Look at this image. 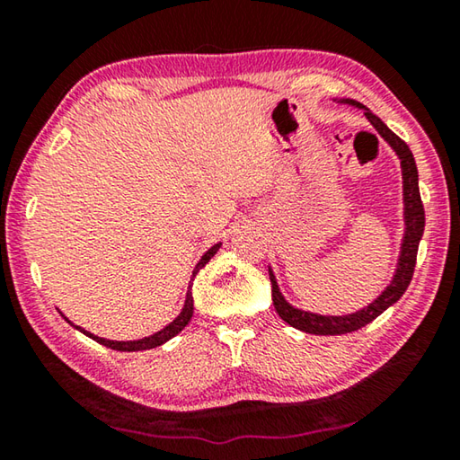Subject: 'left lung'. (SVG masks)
<instances>
[{
  "label": "left lung",
  "instance_id": "left-lung-1",
  "mask_svg": "<svg viewBox=\"0 0 460 460\" xmlns=\"http://www.w3.org/2000/svg\"><path fill=\"white\" fill-rule=\"evenodd\" d=\"M334 103L339 105H349L353 109H361L365 118L376 128L377 134L385 139L389 147L395 152L400 160L402 168V202H403V235L400 243V255L398 261H395L394 276L389 279V284L381 290L376 300H371L367 306L357 310V313L349 314H316L310 313V310H302L298 306H292L290 302L286 300L278 286V279L274 270L270 266V282H271V300H274L276 313L279 314L284 323H288L294 329L310 334H345L353 332L361 326L369 324L371 321L385 313L389 306H394L398 302L403 292L408 290L410 279L414 276L416 268V255H418V245L420 239L424 235V205L422 199H420V189H418V168L416 160L411 155V150L408 144L400 139L398 136L389 129L384 121H381L377 115H373L367 107L357 103L353 99H332Z\"/></svg>",
  "mask_w": 460,
  "mask_h": 460
}]
</instances>
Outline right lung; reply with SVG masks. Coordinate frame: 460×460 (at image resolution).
<instances>
[{"instance_id":"obj_1","label":"right lung","mask_w":460,"mask_h":460,"mask_svg":"<svg viewBox=\"0 0 460 460\" xmlns=\"http://www.w3.org/2000/svg\"><path fill=\"white\" fill-rule=\"evenodd\" d=\"M221 241L219 243H215V245H211L205 252V255H202V258L199 260V263L197 266H194V270H192V276H190V282H189V290H186V298H184V306H182V310L181 313H178V316L174 318L172 323H168L164 329H160L158 332H154V334H150V337H144V339H136V341H111V339H103V337H97V334H93V332H89V331H84L83 326H76L75 323H71L68 321V318L60 313V316L65 318V321L68 323V324H73L76 331H81L83 334H87L89 339H93V341H97V342H101V345H105V347H109V349H115V351H146V349H155V347H160V345H164L166 341H170L172 337H176L178 332H181L186 324L190 323V318H192V313H194V300H192V282H194V278H197V274H199V270L200 268H205L207 263H208V260L213 258V255L219 252L221 249Z\"/></svg>"}]
</instances>
